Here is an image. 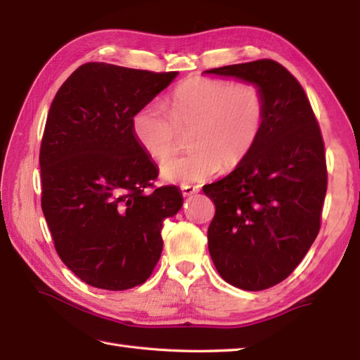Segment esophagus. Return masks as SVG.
Listing matches in <instances>:
<instances>
[{
  "label": "esophagus",
  "mask_w": 360,
  "mask_h": 360,
  "mask_svg": "<svg viewBox=\"0 0 360 360\" xmlns=\"http://www.w3.org/2000/svg\"><path fill=\"white\" fill-rule=\"evenodd\" d=\"M181 192L184 196H192V195L198 193V187H195V186H181Z\"/></svg>",
  "instance_id": "obj_1"
}]
</instances>
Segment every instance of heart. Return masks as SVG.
Masks as SVG:
<instances>
[{
    "label": "heart",
    "instance_id": "heart-1",
    "mask_svg": "<svg viewBox=\"0 0 360 360\" xmlns=\"http://www.w3.org/2000/svg\"><path fill=\"white\" fill-rule=\"evenodd\" d=\"M266 120V96L255 82L192 77L173 91L168 111L145 105L134 114L133 134L150 158L162 160L191 131L187 155L160 164L165 181L200 184L223 168L231 172L254 150Z\"/></svg>",
    "mask_w": 360,
    "mask_h": 360
}]
</instances>
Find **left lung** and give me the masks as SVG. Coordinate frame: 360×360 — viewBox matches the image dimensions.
Instances as JSON below:
<instances>
[{
    "label": "left lung",
    "instance_id": "8db88e82",
    "mask_svg": "<svg viewBox=\"0 0 360 360\" xmlns=\"http://www.w3.org/2000/svg\"><path fill=\"white\" fill-rule=\"evenodd\" d=\"M255 82L266 120L250 155L202 187L215 204L209 252L227 283L263 290L288 278L320 231L328 187L325 143L300 83L269 58L205 71Z\"/></svg>",
    "mask_w": 360,
    "mask_h": 360
}]
</instances>
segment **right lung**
Instances as JSON below:
<instances>
[{"label": "right lung", "instance_id": "add662e5", "mask_svg": "<svg viewBox=\"0 0 360 360\" xmlns=\"http://www.w3.org/2000/svg\"><path fill=\"white\" fill-rule=\"evenodd\" d=\"M176 75L85 63L51 103L40 147L41 209L58 257L94 288L147 281L162 252L164 219L182 205L178 187L153 186L158 168L133 134L134 114Z\"/></svg>", "mask_w": 360, "mask_h": 360}]
</instances>
